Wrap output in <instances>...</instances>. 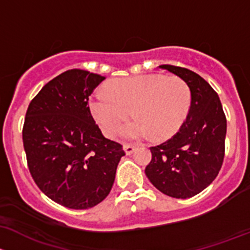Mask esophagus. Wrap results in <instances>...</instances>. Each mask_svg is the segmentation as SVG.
<instances>
[{"label":"esophagus","instance_id":"34e87169","mask_svg":"<svg viewBox=\"0 0 250 250\" xmlns=\"http://www.w3.org/2000/svg\"><path fill=\"white\" fill-rule=\"evenodd\" d=\"M135 149H136V146H132V144H124V150L127 155H131V154L135 151Z\"/></svg>","mask_w":250,"mask_h":250}]
</instances>
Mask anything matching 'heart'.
Masks as SVG:
<instances>
[{
	"label": "heart",
	"mask_w": 250,
	"mask_h": 250,
	"mask_svg": "<svg viewBox=\"0 0 250 250\" xmlns=\"http://www.w3.org/2000/svg\"><path fill=\"white\" fill-rule=\"evenodd\" d=\"M191 104V90L181 77L142 74L113 79L107 91H96L90 99V112L108 137L117 135L131 109L136 119L124 126L123 136L138 140L153 136L166 140L178 132Z\"/></svg>",
	"instance_id": "obj_1"
}]
</instances>
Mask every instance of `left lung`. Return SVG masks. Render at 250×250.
<instances>
[{"instance_id":"8db88e82","label":"left lung","mask_w":250,"mask_h":250,"mask_svg":"<svg viewBox=\"0 0 250 250\" xmlns=\"http://www.w3.org/2000/svg\"><path fill=\"white\" fill-rule=\"evenodd\" d=\"M161 68L184 79L191 90V104L178 132L151 146L146 176L167 196L189 199L215 179L225 155L226 117L217 92L195 72L172 65Z\"/></svg>"}]
</instances>
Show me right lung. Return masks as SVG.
Returning a JSON list of instances; mask_svg holds the SVG:
<instances>
[{"label": "right lung", "mask_w": 250, "mask_h": 250, "mask_svg": "<svg viewBox=\"0 0 250 250\" xmlns=\"http://www.w3.org/2000/svg\"><path fill=\"white\" fill-rule=\"evenodd\" d=\"M104 79L68 69L42 87L25 117L22 142L33 181L49 199L72 209L106 199L125 155L122 144L102 135L87 106Z\"/></svg>", "instance_id": "right-lung-1"}]
</instances>
